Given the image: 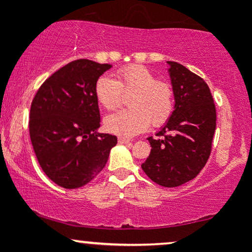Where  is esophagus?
Returning <instances> with one entry per match:
<instances>
[{"instance_id":"1","label":"esophagus","mask_w":252,"mask_h":252,"mask_svg":"<svg viewBox=\"0 0 252 252\" xmlns=\"http://www.w3.org/2000/svg\"><path fill=\"white\" fill-rule=\"evenodd\" d=\"M118 143H121V144L130 143V140H129V138H126V137H118Z\"/></svg>"}]
</instances>
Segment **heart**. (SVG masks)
<instances>
[{"label": "heart", "instance_id": "obj_1", "mask_svg": "<svg viewBox=\"0 0 252 252\" xmlns=\"http://www.w3.org/2000/svg\"><path fill=\"white\" fill-rule=\"evenodd\" d=\"M116 78L100 76L94 83V96L105 110L114 111L123 103L124 94H131L128 106L105 118L106 130L112 134L134 136L148 129L152 123L160 128L174 111V90L169 83L158 80L142 65H128L116 72Z\"/></svg>", "mask_w": 252, "mask_h": 252}]
</instances>
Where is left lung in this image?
Returning a JSON list of instances; mask_svg holds the SVG:
<instances>
[{
  "label": "left lung",
  "mask_w": 252,
  "mask_h": 252,
  "mask_svg": "<svg viewBox=\"0 0 252 252\" xmlns=\"http://www.w3.org/2000/svg\"><path fill=\"white\" fill-rule=\"evenodd\" d=\"M175 109L152 147L142 169L153 181L176 187L192 180L204 168L212 150L217 112L206 82L175 62H168Z\"/></svg>",
  "instance_id": "8db88e82"
}]
</instances>
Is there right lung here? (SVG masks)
<instances>
[{
    "mask_svg": "<svg viewBox=\"0 0 252 252\" xmlns=\"http://www.w3.org/2000/svg\"><path fill=\"white\" fill-rule=\"evenodd\" d=\"M109 63L78 59L48 77L31 105L30 135L45 174L63 189L86 185L105 167L117 137L100 126L94 83Z\"/></svg>",
    "mask_w": 252,
    "mask_h": 252,
    "instance_id": "obj_1",
    "label": "right lung"
}]
</instances>
